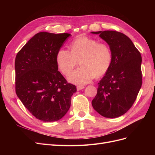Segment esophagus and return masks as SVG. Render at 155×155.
Wrapping results in <instances>:
<instances>
[{
    "mask_svg": "<svg viewBox=\"0 0 155 155\" xmlns=\"http://www.w3.org/2000/svg\"><path fill=\"white\" fill-rule=\"evenodd\" d=\"M85 87H84V86H77V90L78 91H81V90H82V89H84Z\"/></svg>",
    "mask_w": 155,
    "mask_h": 155,
    "instance_id": "esophagus-1",
    "label": "esophagus"
}]
</instances>
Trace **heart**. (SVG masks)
Segmentation results:
<instances>
[{
  "label": "heart",
  "instance_id": "b5f03b06",
  "mask_svg": "<svg viewBox=\"0 0 155 155\" xmlns=\"http://www.w3.org/2000/svg\"><path fill=\"white\" fill-rule=\"evenodd\" d=\"M71 51L61 48L56 54V63L63 74L68 75L78 64L80 67L68 76L70 82L85 85L95 77H99L109 70L112 59L109 46L98 40L81 36L70 44Z\"/></svg>",
  "mask_w": 155,
  "mask_h": 155
}]
</instances>
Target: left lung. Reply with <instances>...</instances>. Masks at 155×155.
Masks as SVG:
<instances>
[{
	"instance_id": "obj_1",
	"label": "left lung",
	"mask_w": 155,
	"mask_h": 155,
	"mask_svg": "<svg viewBox=\"0 0 155 155\" xmlns=\"http://www.w3.org/2000/svg\"><path fill=\"white\" fill-rule=\"evenodd\" d=\"M109 46L111 65L98 84L93 108L105 117L116 118L132 107L142 85L141 53L126 35L115 31L91 32Z\"/></svg>"
}]
</instances>
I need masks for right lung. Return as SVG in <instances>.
<instances>
[{
	"label": "right lung",
	"mask_w": 155,
	"mask_h": 155,
	"mask_svg": "<svg viewBox=\"0 0 155 155\" xmlns=\"http://www.w3.org/2000/svg\"><path fill=\"white\" fill-rule=\"evenodd\" d=\"M70 36L38 32L15 57L16 94L32 114L43 122L61 119L77 92L58 71L56 63L57 53Z\"/></svg>",
	"instance_id": "1"
}]
</instances>
